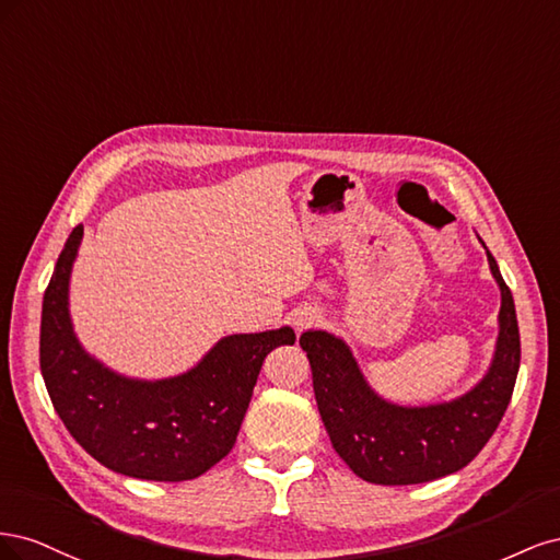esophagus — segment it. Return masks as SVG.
I'll use <instances>...</instances> for the list:
<instances>
[{"mask_svg":"<svg viewBox=\"0 0 560 560\" xmlns=\"http://www.w3.org/2000/svg\"><path fill=\"white\" fill-rule=\"evenodd\" d=\"M317 322H319V315H317V313L303 311V313H299V315L294 317V329H296V331H303V329H308V327L317 325Z\"/></svg>","mask_w":560,"mask_h":560,"instance_id":"34e87169","label":"esophagus"}]
</instances>
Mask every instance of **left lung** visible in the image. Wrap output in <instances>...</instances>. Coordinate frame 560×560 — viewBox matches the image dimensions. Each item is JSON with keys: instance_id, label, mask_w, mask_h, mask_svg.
Returning a JSON list of instances; mask_svg holds the SVG:
<instances>
[{"instance_id": "8db88e82", "label": "left lung", "mask_w": 560, "mask_h": 560, "mask_svg": "<svg viewBox=\"0 0 560 560\" xmlns=\"http://www.w3.org/2000/svg\"><path fill=\"white\" fill-rule=\"evenodd\" d=\"M488 264L502 290L495 360L460 399L416 409L387 404L371 393L341 338L301 334L322 422L336 453L360 479L381 486L442 479L469 465L498 430L516 385L521 336L512 292L490 252Z\"/></svg>"}]
</instances>
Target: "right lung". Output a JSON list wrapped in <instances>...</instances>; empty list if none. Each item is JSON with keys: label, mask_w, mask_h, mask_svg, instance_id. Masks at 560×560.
<instances>
[{"label": "right lung", "mask_w": 560, "mask_h": 560, "mask_svg": "<svg viewBox=\"0 0 560 560\" xmlns=\"http://www.w3.org/2000/svg\"><path fill=\"white\" fill-rule=\"evenodd\" d=\"M83 226L67 238L44 292L39 366L65 428L100 465L132 479L189 481L235 444L266 354L294 343L290 327L233 334L189 374L144 383L116 376L79 346L67 284Z\"/></svg>", "instance_id": "right-lung-1"}]
</instances>
